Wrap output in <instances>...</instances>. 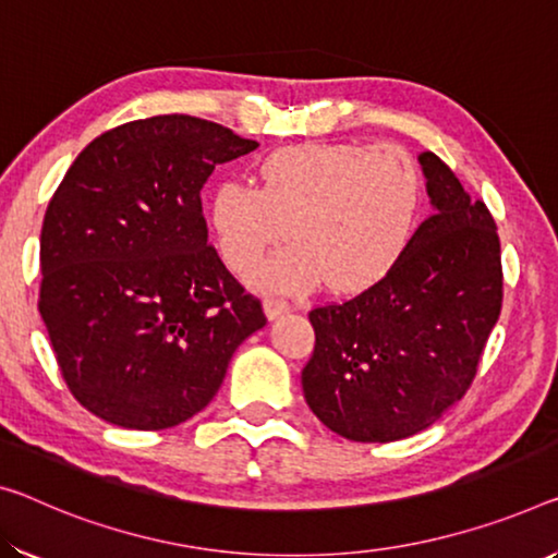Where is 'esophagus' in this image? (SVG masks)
I'll return each instance as SVG.
<instances>
[{"label":"esophagus","instance_id":"34e87169","mask_svg":"<svg viewBox=\"0 0 558 558\" xmlns=\"http://www.w3.org/2000/svg\"><path fill=\"white\" fill-rule=\"evenodd\" d=\"M289 302H284V299H277V296H269L267 302H264V314H267V319H277V316L287 314L289 312Z\"/></svg>","mask_w":558,"mask_h":558}]
</instances>
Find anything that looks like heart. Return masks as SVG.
Here are the masks:
<instances>
[{
	"label": "heart",
	"instance_id": "b5f03b06",
	"mask_svg": "<svg viewBox=\"0 0 558 558\" xmlns=\"http://www.w3.org/2000/svg\"><path fill=\"white\" fill-rule=\"evenodd\" d=\"M254 174L256 186L219 184L209 219L221 259L239 274L284 225L289 244L252 277L264 289L296 291L324 279L354 294L387 277L414 239L424 179L399 144H291L264 154Z\"/></svg>",
	"mask_w": 558,
	"mask_h": 558
}]
</instances>
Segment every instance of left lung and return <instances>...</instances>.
<instances>
[{
	"label": "left lung",
	"mask_w": 558,
	"mask_h": 558,
	"mask_svg": "<svg viewBox=\"0 0 558 558\" xmlns=\"http://www.w3.org/2000/svg\"><path fill=\"white\" fill-rule=\"evenodd\" d=\"M418 161L434 214L397 267L362 294L308 312L316 341L304 399L349 441H399L439 422L469 391L501 314L492 211L434 151Z\"/></svg>",
	"instance_id": "1"
}]
</instances>
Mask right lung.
<instances>
[{
  "label": "right lung",
  "instance_id": "add662e5",
  "mask_svg": "<svg viewBox=\"0 0 558 558\" xmlns=\"http://www.w3.org/2000/svg\"><path fill=\"white\" fill-rule=\"evenodd\" d=\"M256 147L199 117L134 119L87 144L57 186L39 314L66 387L94 416L140 432L186 422L267 324L202 214L214 167Z\"/></svg>",
  "mask_w": 558,
  "mask_h": 558
}]
</instances>
